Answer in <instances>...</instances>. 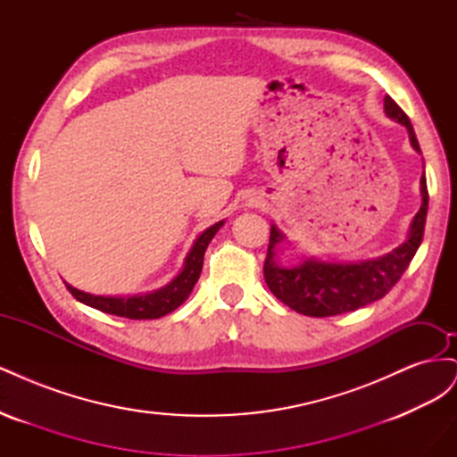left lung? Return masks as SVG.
<instances>
[{
	"mask_svg": "<svg viewBox=\"0 0 457 457\" xmlns=\"http://www.w3.org/2000/svg\"><path fill=\"white\" fill-rule=\"evenodd\" d=\"M385 112L408 128L411 146L421 152L418 137L413 133L406 112L389 95L385 96ZM421 196L423 204L416 217H413L408 240L403 245H398L395 252L371 261L345 265V262H322L309 259L299 267H278L272 257L274 245L282 240V234L278 228L272 227L267 259L265 265H262V274H265L269 289L276 299H280L289 309L314 318L351 312L385 297L400 280V276L404 274L423 240L428 205L425 171L421 177Z\"/></svg>",
	"mask_w": 457,
	"mask_h": 457,
	"instance_id": "1",
	"label": "left lung"
}]
</instances>
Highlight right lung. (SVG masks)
<instances>
[{
	"label": "right lung",
	"mask_w": 457,
	"mask_h": 457,
	"mask_svg": "<svg viewBox=\"0 0 457 457\" xmlns=\"http://www.w3.org/2000/svg\"><path fill=\"white\" fill-rule=\"evenodd\" d=\"M223 225V220H219L213 227L207 228L202 237L192 245V250L185 261L183 272L165 287L152 292L146 295H135V297H103V295H91L79 289L68 286L66 289L84 305H89L96 311H103L106 314H116L123 318H131V320H152V318H160L181 307L190 295L192 287L198 282L202 265H204V253L207 244L212 242L215 232Z\"/></svg>",
	"instance_id": "add662e5"
}]
</instances>
